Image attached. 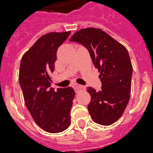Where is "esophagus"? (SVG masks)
I'll return each instance as SVG.
<instances>
[{"mask_svg": "<svg viewBox=\"0 0 153 153\" xmlns=\"http://www.w3.org/2000/svg\"><path fill=\"white\" fill-rule=\"evenodd\" d=\"M74 91H75V92H79V91L83 90L84 86H82V85H79V84H74Z\"/></svg>", "mask_w": 153, "mask_h": 153, "instance_id": "esophagus-1", "label": "esophagus"}]
</instances>
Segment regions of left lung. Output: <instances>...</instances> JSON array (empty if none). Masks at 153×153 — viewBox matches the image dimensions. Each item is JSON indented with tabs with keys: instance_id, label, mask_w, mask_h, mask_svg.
Instances as JSON below:
<instances>
[{
	"instance_id": "1",
	"label": "left lung",
	"mask_w": 153,
	"mask_h": 153,
	"mask_svg": "<svg viewBox=\"0 0 153 153\" xmlns=\"http://www.w3.org/2000/svg\"><path fill=\"white\" fill-rule=\"evenodd\" d=\"M70 41L83 45L100 72L102 89L87 88L91 96L88 111L94 122L110 126L123 114L130 98L133 66L127 49L99 28L75 32Z\"/></svg>"
}]
</instances>
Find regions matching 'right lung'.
Instances as JSON below:
<instances>
[{"label":"right lung","instance_id":"add662e5","mask_svg":"<svg viewBox=\"0 0 153 153\" xmlns=\"http://www.w3.org/2000/svg\"><path fill=\"white\" fill-rule=\"evenodd\" d=\"M71 32H51L42 36L23 55L19 82L25 105L35 122L48 133H57L71 125V108L74 98L71 87H51L56 52Z\"/></svg>","mask_w":153,"mask_h":153}]
</instances>
